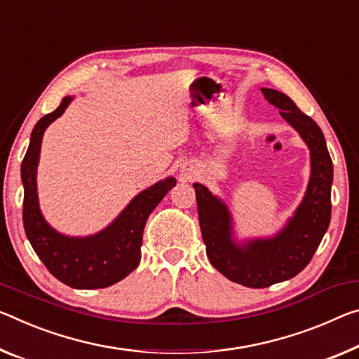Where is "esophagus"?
<instances>
[{"label":"esophagus","instance_id":"esophagus-1","mask_svg":"<svg viewBox=\"0 0 359 359\" xmlns=\"http://www.w3.org/2000/svg\"><path fill=\"white\" fill-rule=\"evenodd\" d=\"M180 172H182V175H184L185 179H190L191 174H193V168L190 166V164H187V166H184V168L180 169Z\"/></svg>","mask_w":359,"mask_h":359}]
</instances>
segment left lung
<instances>
[{"label": "left lung", "instance_id": "obj_1", "mask_svg": "<svg viewBox=\"0 0 359 359\" xmlns=\"http://www.w3.org/2000/svg\"><path fill=\"white\" fill-rule=\"evenodd\" d=\"M262 94L280 110L310 150V180L292 217L273 236L240 241L229 206L204 185L193 184L209 262L230 281L246 287H269L302 271L331 222L334 169L323 130L286 94L270 88H262Z\"/></svg>", "mask_w": 359, "mask_h": 359}]
</instances>
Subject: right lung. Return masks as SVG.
<instances>
[{
  "instance_id": "right-lung-1",
  "label": "right lung",
  "mask_w": 359,
  "mask_h": 359,
  "mask_svg": "<svg viewBox=\"0 0 359 359\" xmlns=\"http://www.w3.org/2000/svg\"><path fill=\"white\" fill-rule=\"evenodd\" d=\"M73 97H64L53 113L35 124L22 161L24 226L28 241L57 280L75 289L108 287L137 269L147 219L166 193L177 184L174 177L156 182L135 195L104 230L88 236H68L48 224L39 209L36 172L44 130L64 115Z\"/></svg>"
}]
</instances>
